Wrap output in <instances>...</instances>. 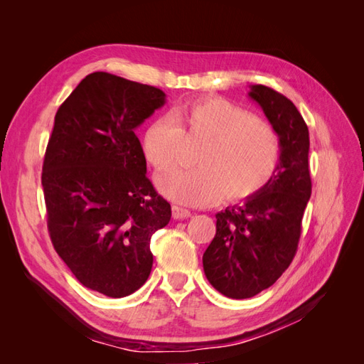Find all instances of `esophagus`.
<instances>
[{"label":"esophagus","mask_w":364,"mask_h":364,"mask_svg":"<svg viewBox=\"0 0 364 364\" xmlns=\"http://www.w3.org/2000/svg\"><path fill=\"white\" fill-rule=\"evenodd\" d=\"M191 215V213L188 211V209L185 208H181V206H173V217L176 220H181V218H188Z\"/></svg>","instance_id":"obj_1"}]
</instances>
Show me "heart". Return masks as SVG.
Listing matches in <instances>:
<instances>
[{
    "label": "heart",
    "mask_w": 364,
    "mask_h": 364,
    "mask_svg": "<svg viewBox=\"0 0 364 364\" xmlns=\"http://www.w3.org/2000/svg\"><path fill=\"white\" fill-rule=\"evenodd\" d=\"M182 136L205 139L193 170H171L158 178L159 190L186 205H208L223 196L245 200L270 181L279 161V139L262 119L222 97L176 106L168 118L144 129L141 147L156 170L178 162Z\"/></svg>",
    "instance_id": "heart-1"
}]
</instances>
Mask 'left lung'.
<instances>
[{
  "label": "left lung",
  "instance_id": "obj_1",
  "mask_svg": "<svg viewBox=\"0 0 364 364\" xmlns=\"http://www.w3.org/2000/svg\"><path fill=\"white\" fill-rule=\"evenodd\" d=\"M249 87L250 100L262 109L278 135L279 161L262 190L215 214L217 230L203 253V270L209 284L232 299L258 294L287 270L311 196L310 136L302 115L272 87Z\"/></svg>",
  "mask_w": 364,
  "mask_h": 364
}]
</instances>
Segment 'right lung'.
Segmentation results:
<instances>
[{
  "mask_svg": "<svg viewBox=\"0 0 364 364\" xmlns=\"http://www.w3.org/2000/svg\"><path fill=\"white\" fill-rule=\"evenodd\" d=\"M165 97L155 86L97 71L54 117L42 167L50 237L80 284L109 297L144 285L150 238L171 218L135 134Z\"/></svg>",
  "mask_w": 364,
  "mask_h": 364,
  "instance_id": "obj_1",
  "label": "right lung"
}]
</instances>
